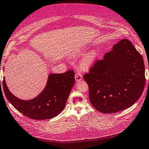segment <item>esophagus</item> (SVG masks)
<instances>
[{"mask_svg":"<svg viewBox=\"0 0 149 149\" xmlns=\"http://www.w3.org/2000/svg\"><path fill=\"white\" fill-rule=\"evenodd\" d=\"M75 81H80L82 80V77L81 74L79 73V72H77V73L75 74Z\"/></svg>","mask_w":149,"mask_h":149,"instance_id":"esophagus-1","label":"esophagus"}]
</instances>
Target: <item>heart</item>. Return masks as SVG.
<instances>
[{
	"label": "heart",
	"instance_id": "obj_1",
	"mask_svg": "<svg viewBox=\"0 0 149 149\" xmlns=\"http://www.w3.org/2000/svg\"><path fill=\"white\" fill-rule=\"evenodd\" d=\"M97 55V53L95 51H89L81 60L79 67L82 70H88L94 63Z\"/></svg>",
	"mask_w": 149,
	"mask_h": 149
}]
</instances>
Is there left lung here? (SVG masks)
<instances>
[{
    "instance_id": "1",
    "label": "left lung",
    "mask_w": 149,
    "mask_h": 149,
    "mask_svg": "<svg viewBox=\"0 0 149 149\" xmlns=\"http://www.w3.org/2000/svg\"><path fill=\"white\" fill-rule=\"evenodd\" d=\"M91 105L99 112L116 113L132 106L145 84L143 58L130 41L114 45L83 76Z\"/></svg>"
}]
</instances>
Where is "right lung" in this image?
<instances>
[{"mask_svg":"<svg viewBox=\"0 0 149 149\" xmlns=\"http://www.w3.org/2000/svg\"><path fill=\"white\" fill-rule=\"evenodd\" d=\"M74 84L73 70L63 74H51L48 76L46 87L39 95L32 100H23L10 92L4 77L2 82L8 101L24 116L35 120L49 119L60 113L65 108Z\"/></svg>","mask_w":149,"mask_h":149,"instance_id":"obj_1","label":"right lung"}]
</instances>
